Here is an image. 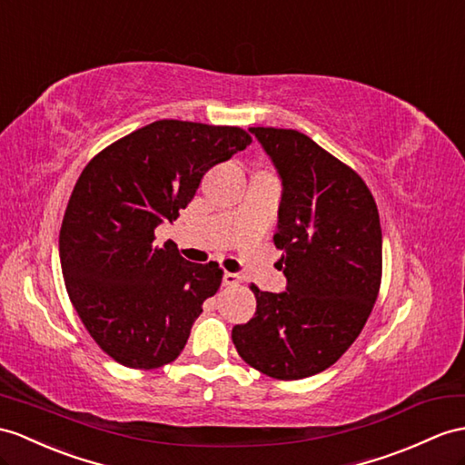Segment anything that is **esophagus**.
<instances>
[{"label": "esophagus", "instance_id": "34e87169", "mask_svg": "<svg viewBox=\"0 0 465 465\" xmlns=\"http://www.w3.org/2000/svg\"><path fill=\"white\" fill-rule=\"evenodd\" d=\"M241 282V276L239 274H234V272H224V276H223V284L224 286H236Z\"/></svg>", "mask_w": 465, "mask_h": 465}]
</instances>
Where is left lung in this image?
I'll return each mask as SVG.
<instances>
[{
  "instance_id": "obj_1",
  "label": "left lung",
  "mask_w": 465,
  "mask_h": 465,
  "mask_svg": "<svg viewBox=\"0 0 465 465\" xmlns=\"http://www.w3.org/2000/svg\"><path fill=\"white\" fill-rule=\"evenodd\" d=\"M251 132L284 187L274 244L288 286H251L256 313L232 327V343L256 371L298 381L331 367L363 331L382 276L379 209L359 173L305 134Z\"/></svg>"
}]
</instances>
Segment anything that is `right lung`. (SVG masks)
<instances>
[{
  "mask_svg": "<svg viewBox=\"0 0 465 465\" xmlns=\"http://www.w3.org/2000/svg\"><path fill=\"white\" fill-rule=\"evenodd\" d=\"M252 142L239 126L157 120L86 163L66 205L59 254L64 286L96 345L130 369H157L183 351L217 262L193 264L155 244L195 197L203 175Z\"/></svg>",
  "mask_w": 465,
  "mask_h": 465,
  "instance_id": "right-lung-1",
  "label": "right lung"
}]
</instances>
